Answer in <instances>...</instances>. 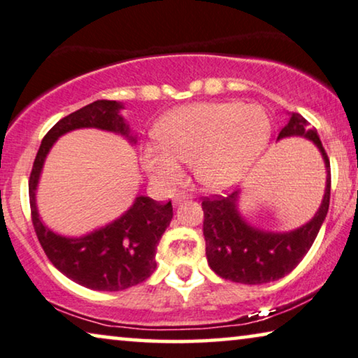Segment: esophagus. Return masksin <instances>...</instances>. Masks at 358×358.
Returning a JSON list of instances; mask_svg holds the SVG:
<instances>
[{
    "mask_svg": "<svg viewBox=\"0 0 358 358\" xmlns=\"http://www.w3.org/2000/svg\"><path fill=\"white\" fill-rule=\"evenodd\" d=\"M188 199H191V196L188 193H185V191H180V193L173 196V204L177 206L181 201H188Z\"/></svg>",
    "mask_w": 358,
    "mask_h": 358,
    "instance_id": "34e87169",
    "label": "esophagus"
}]
</instances>
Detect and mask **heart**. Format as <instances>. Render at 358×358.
<instances>
[{
	"instance_id": "1",
	"label": "heart",
	"mask_w": 358,
	"mask_h": 358,
	"mask_svg": "<svg viewBox=\"0 0 358 358\" xmlns=\"http://www.w3.org/2000/svg\"><path fill=\"white\" fill-rule=\"evenodd\" d=\"M162 146L143 148V164L164 185L181 178V162L193 164L194 178L225 191L250 172L268 146L271 122L264 108L243 103H202L175 109L161 122Z\"/></svg>"
}]
</instances>
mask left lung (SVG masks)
Masks as SVG:
<instances>
[{"label": "left lung", "instance_id": "1", "mask_svg": "<svg viewBox=\"0 0 358 358\" xmlns=\"http://www.w3.org/2000/svg\"><path fill=\"white\" fill-rule=\"evenodd\" d=\"M286 136H303L320 149L327 167V188L318 212L310 222L289 233H270L250 227L238 212L239 191L228 196L202 199L204 210L206 255L210 268L222 278L241 285H264L291 273L312 248L322 228L331 194L329 159L318 133L301 114L281 128L278 140Z\"/></svg>", "mask_w": 358, "mask_h": 358}]
</instances>
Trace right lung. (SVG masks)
I'll list each match as a JSON object with an SVG mask.
<instances>
[{
    "instance_id": "right-lung-1",
    "label": "right lung",
    "mask_w": 358,
    "mask_h": 358,
    "mask_svg": "<svg viewBox=\"0 0 358 358\" xmlns=\"http://www.w3.org/2000/svg\"><path fill=\"white\" fill-rule=\"evenodd\" d=\"M122 108L117 101L99 99L61 119L43 138L29 180L31 223L48 259L69 280L94 291H122L152 275L157 244L173 217L172 202L161 204L148 196H138L130 209L109 225L82 238H66L43 225L35 191L48 152L57 138L69 131L99 128L120 133L135 143L119 114Z\"/></svg>"
}]
</instances>
